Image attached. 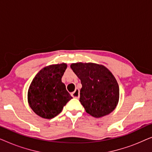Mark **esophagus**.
<instances>
[{"instance_id": "obj_1", "label": "esophagus", "mask_w": 152, "mask_h": 152, "mask_svg": "<svg viewBox=\"0 0 152 152\" xmlns=\"http://www.w3.org/2000/svg\"><path fill=\"white\" fill-rule=\"evenodd\" d=\"M71 95L72 97H74V98L78 99L79 97H80V91H79V89L76 88L75 91L71 93Z\"/></svg>"}]
</instances>
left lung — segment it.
<instances>
[{
	"label": "left lung",
	"mask_w": 152,
	"mask_h": 152,
	"mask_svg": "<svg viewBox=\"0 0 152 152\" xmlns=\"http://www.w3.org/2000/svg\"><path fill=\"white\" fill-rule=\"evenodd\" d=\"M70 68L81 80L80 102L86 113L100 118L115 109L119 100V86L107 68L92 63L72 64Z\"/></svg>",
	"instance_id": "1"
}]
</instances>
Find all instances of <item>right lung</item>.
I'll list each match as a JSON object with an SVG mask.
<instances>
[{
  "mask_svg": "<svg viewBox=\"0 0 152 152\" xmlns=\"http://www.w3.org/2000/svg\"><path fill=\"white\" fill-rule=\"evenodd\" d=\"M67 68L66 64L43 68L33 79L28 90V102L37 115L52 119L61 113L71 99L61 77Z\"/></svg>",
  "mask_w": 152,
  "mask_h": 152,
  "instance_id": "add662e5",
  "label": "right lung"
}]
</instances>
